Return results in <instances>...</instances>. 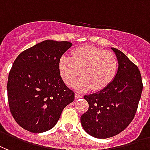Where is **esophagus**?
<instances>
[{"label": "esophagus", "mask_w": 150, "mask_h": 150, "mask_svg": "<svg viewBox=\"0 0 150 150\" xmlns=\"http://www.w3.org/2000/svg\"><path fill=\"white\" fill-rule=\"evenodd\" d=\"M83 96L81 94H80V93H75V98L76 99H78V98H82Z\"/></svg>", "instance_id": "1"}]
</instances>
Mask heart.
I'll return each mask as SVG.
<instances>
[{"label":"heart","instance_id":"heart-1","mask_svg":"<svg viewBox=\"0 0 150 150\" xmlns=\"http://www.w3.org/2000/svg\"><path fill=\"white\" fill-rule=\"evenodd\" d=\"M118 59L112 52L93 45H81L72 51L71 57L59 59L60 75L67 85L73 84L78 90L100 91L110 86L118 71Z\"/></svg>","mask_w":150,"mask_h":150}]
</instances>
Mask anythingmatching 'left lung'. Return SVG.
Listing matches in <instances>:
<instances>
[{"label": "left lung", "instance_id": "8db88e82", "mask_svg": "<svg viewBox=\"0 0 150 150\" xmlns=\"http://www.w3.org/2000/svg\"><path fill=\"white\" fill-rule=\"evenodd\" d=\"M118 59V71L110 86L84 98L88 109L81 117L89 135L105 139L118 134L133 121L143 84L138 68L120 50L112 48Z\"/></svg>", "mask_w": 150, "mask_h": 150}]
</instances>
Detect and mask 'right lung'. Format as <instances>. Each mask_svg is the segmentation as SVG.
Segmentation results:
<instances>
[{
	"label": "right lung",
	"instance_id": "1",
	"mask_svg": "<svg viewBox=\"0 0 150 150\" xmlns=\"http://www.w3.org/2000/svg\"><path fill=\"white\" fill-rule=\"evenodd\" d=\"M72 46L69 41L47 40L21 52L7 83L9 110L17 123L31 133L52 129L74 92L62 79L59 59Z\"/></svg>",
	"mask_w": 150,
	"mask_h": 150
}]
</instances>
